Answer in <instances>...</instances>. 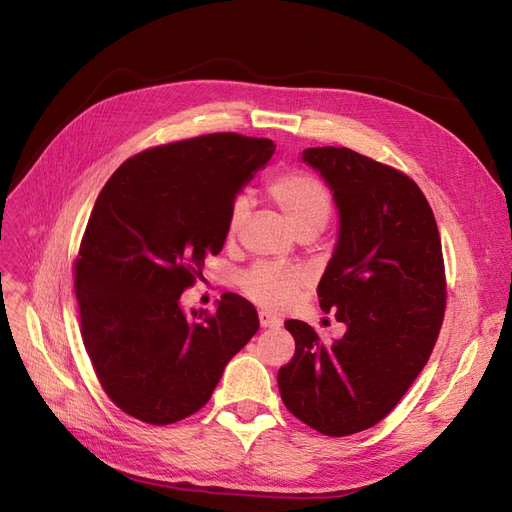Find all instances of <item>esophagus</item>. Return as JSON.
<instances>
[{
	"instance_id": "esophagus-1",
	"label": "esophagus",
	"mask_w": 512,
	"mask_h": 512,
	"mask_svg": "<svg viewBox=\"0 0 512 512\" xmlns=\"http://www.w3.org/2000/svg\"><path fill=\"white\" fill-rule=\"evenodd\" d=\"M258 320H260V327H265V329L282 327V320L273 316V314H269V312H258Z\"/></svg>"
}]
</instances>
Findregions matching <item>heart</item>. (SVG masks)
<instances>
[{"mask_svg": "<svg viewBox=\"0 0 512 512\" xmlns=\"http://www.w3.org/2000/svg\"><path fill=\"white\" fill-rule=\"evenodd\" d=\"M269 198L280 209L284 220L297 237L318 235L327 226L333 213V198L320 179L314 175L292 170V173L275 177L269 183ZM247 215V200L237 198L228 211L226 230L235 235ZM239 286L256 303L280 309L286 307L297 292L305 286V275L301 271L280 269L271 265H254L239 277Z\"/></svg>", "mask_w": 512, "mask_h": 512, "instance_id": "1", "label": "heart"}]
</instances>
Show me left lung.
Instances as JSON below:
<instances>
[{
  "label": "left lung",
  "mask_w": 512,
  "mask_h": 512,
  "mask_svg": "<svg viewBox=\"0 0 512 512\" xmlns=\"http://www.w3.org/2000/svg\"><path fill=\"white\" fill-rule=\"evenodd\" d=\"M301 160L337 207L318 297L346 333L324 346L309 324L286 320L294 356L277 386L299 421L342 438L380 423L429 361L446 305L442 243L427 198L399 170L346 147H309Z\"/></svg>",
  "instance_id": "1"
}]
</instances>
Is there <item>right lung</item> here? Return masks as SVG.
<instances>
[{"label": "right lung", "mask_w": 512, "mask_h": 512, "mask_svg": "<svg viewBox=\"0 0 512 512\" xmlns=\"http://www.w3.org/2000/svg\"><path fill=\"white\" fill-rule=\"evenodd\" d=\"M275 151L269 138L205 134L123 162L89 215L74 265L83 344L106 395L149 425L203 408L258 331L235 292L215 314L183 312L185 288L220 254L228 211Z\"/></svg>", "instance_id": "add662e5"}]
</instances>
